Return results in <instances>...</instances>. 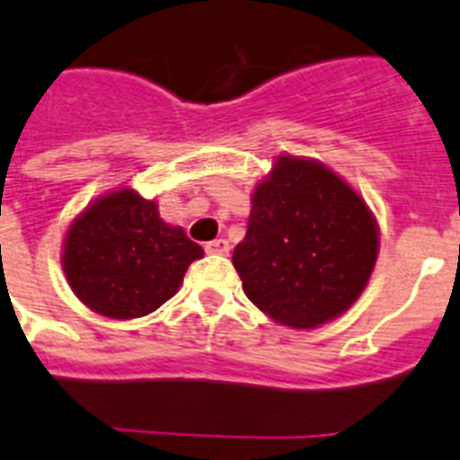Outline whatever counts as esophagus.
I'll return each instance as SVG.
<instances>
[{
  "mask_svg": "<svg viewBox=\"0 0 460 460\" xmlns=\"http://www.w3.org/2000/svg\"><path fill=\"white\" fill-rule=\"evenodd\" d=\"M205 252L208 255H226L229 252V241L226 238H215V241L205 243Z\"/></svg>",
  "mask_w": 460,
  "mask_h": 460,
  "instance_id": "obj_1",
  "label": "esophagus"
}]
</instances>
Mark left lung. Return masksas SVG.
<instances>
[{
	"label": "left lung",
	"mask_w": 460,
	"mask_h": 460,
	"mask_svg": "<svg viewBox=\"0 0 460 460\" xmlns=\"http://www.w3.org/2000/svg\"><path fill=\"white\" fill-rule=\"evenodd\" d=\"M376 260L378 224L364 198L316 160L279 155L234 250L248 300L283 326L316 328L352 307Z\"/></svg>",
	"instance_id": "1"
}]
</instances>
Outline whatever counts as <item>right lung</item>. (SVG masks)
Wrapping results in <instances>:
<instances>
[{
	"label": "right lung",
	"instance_id": "right-lung-1",
	"mask_svg": "<svg viewBox=\"0 0 460 460\" xmlns=\"http://www.w3.org/2000/svg\"><path fill=\"white\" fill-rule=\"evenodd\" d=\"M203 248L132 189L106 193L70 224L61 264L73 293L96 314L137 319L177 293Z\"/></svg>",
	"mask_w": 460,
	"mask_h": 460
}]
</instances>
